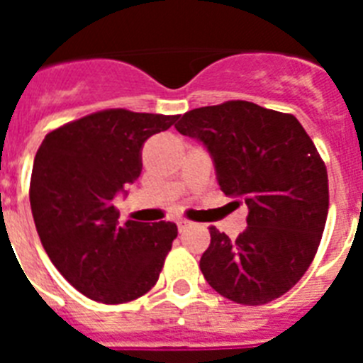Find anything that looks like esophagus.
<instances>
[{
  "mask_svg": "<svg viewBox=\"0 0 363 363\" xmlns=\"http://www.w3.org/2000/svg\"><path fill=\"white\" fill-rule=\"evenodd\" d=\"M176 223H178L179 233H184V230H187L189 227H192V223L189 220H178V221H176Z\"/></svg>",
  "mask_w": 363,
  "mask_h": 363,
  "instance_id": "esophagus-1",
  "label": "esophagus"
}]
</instances>
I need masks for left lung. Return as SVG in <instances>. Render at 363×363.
Instances as JSON below:
<instances>
[{
  "label": "left lung",
  "mask_w": 363,
  "mask_h": 363,
  "mask_svg": "<svg viewBox=\"0 0 363 363\" xmlns=\"http://www.w3.org/2000/svg\"><path fill=\"white\" fill-rule=\"evenodd\" d=\"M176 120L179 134L211 154L221 191L249 209L236 240L209 227L205 280L243 306L277 300L306 274L325 227L327 169L313 140L293 114L240 99Z\"/></svg>",
  "instance_id": "left-lung-1"
}]
</instances>
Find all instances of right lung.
I'll list each match as a JSON object with an SVG mask.
<instances>
[{"instance_id":"obj_1","label":"right lung","mask_w":363,"mask_h":363,"mask_svg":"<svg viewBox=\"0 0 363 363\" xmlns=\"http://www.w3.org/2000/svg\"><path fill=\"white\" fill-rule=\"evenodd\" d=\"M174 121L111 108L52 130L38 149L30 178L38 234L54 267L91 300L125 303L158 281L178 227L121 225L114 198L142 174L143 143Z\"/></svg>"}]
</instances>
